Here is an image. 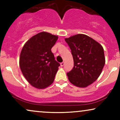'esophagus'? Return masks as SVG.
<instances>
[{"label":"esophagus","mask_w":120,"mask_h":120,"mask_svg":"<svg viewBox=\"0 0 120 120\" xmlns=\"http://www.w3.org/2000/svg\"><path fill=\"white\" fill-rule=\"evenodd\" d=\"M64 64H65V63H64V62H63L60 63V66H62V67H63V66L64 65Z\"/></svg>","instance_id":"34e87169"}]
</instances>
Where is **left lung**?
<instances>
[{
	"label": "left lung",
	"instance_id": "left-lung-1",
	"mask_svg": "<svg viewBox=\"0 0 120 120\" xmlns=\"http://www.w3.org/2000/svg\"><path fill=\"white\" fill-rule=\"evenodd\" d=\"M71 49L74 66L67 73L69 81L80 88H85L96 80L105 64L102 46L89 36L77 34L65 39Z\"/></svg>",
	"mask_w": 120,
	"mask_h": 120
}]
</instances>
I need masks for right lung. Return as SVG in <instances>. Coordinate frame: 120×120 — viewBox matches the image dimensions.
<instances>
[{
    "label": "right lung",
    "mask_w": 120,
    "mask_h": 120,
    "mask_svg": "<svg viewBox=\"0 0 120 120\" xmlns=\"http://www.w3.org/2000/svg\"><path fill=\"white\" fill-rule=\"evenodd\" d=\"M58 36L41 32L24 45L19 57V66L26 79L38 89L48 87L54 81L60 64L51 51Z\"/></svg>",
    "instance_id": "right-lung-1"
}]
</instances>
